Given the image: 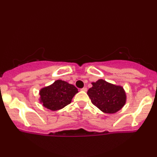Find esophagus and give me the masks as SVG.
I'll return each instance as SVG.
<instances>
[{
    "label": "esophagus",
    "mask_w": 157,
    "mask_h": 157,
    "mask_svg": "<svg viewBox=\"0 0 157 157\" xmlns=\"http://www.w3.org/2000/svg\"><path fill=\"white\" fill-rule=\"evenodd\" d=\"M80 90H81V91H87V88L84 87V88H82V89H81Z\"/></svg>",
    "instance_id": "34e87169"
}]
</instances>
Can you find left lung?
I'll list each match as a JSON object with an SVG mask.
<instances>
[{"label": "left lung", "mask_w": 157, "mask_h": 157, "mask_svg": "<svg viewBox=\"0 0 157 157\" xmlns=\"http://www.w3.org/2000/svg\"><path fill=\"white\" fill-rule=\"evenodd\" d=\"M91 84L92 87L89 89L87 94L91 102L102 112L117 113L125 105L127 96L122 86L110 83L102 79Z\"/></svg>", "instance_id": "left-lung-1"}]
</instances>
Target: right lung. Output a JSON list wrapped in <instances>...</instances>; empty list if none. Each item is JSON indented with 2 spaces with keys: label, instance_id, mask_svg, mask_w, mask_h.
<instances>
[{
  "label": "right lung",
  "instance_id": "right-lung-1",
  "mask_svg": "<svg viewBox=\"0 0 157 157\" xmlns=\"http://www.w3.org/2000/svg\"><path fill=\"white\" fill-rule=\"evenodd\" d=\"M77 93H78V89L74 85L64 80H57L50 86L40 90L39 100L47 109L57 111L71 103Z\"/></svg>",
  "mask_w": 157,
  "mask_h": 157
}]
</instances>
